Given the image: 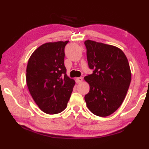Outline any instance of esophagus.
<instances>
[{
    "instance_id": "esophagus-1",
    "label": "esophagus",
    "mask_w": 149,
    "mask_h": 149,
    "mask_svg": "<svg viewBox=\"0 0 149 149\" xmlns=\"http://www.w3.org/2000/svg\"><path fill=\"white\" fill-rule=\"evenodd\" d=\"M75 81H76V83L79 84V83H81L82 81H83V77H77L75 79Z\"/></svg>"
}]
</instances>
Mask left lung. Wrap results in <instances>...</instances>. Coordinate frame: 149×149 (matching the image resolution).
<instances>
[{
	"mask_svg": "<svg viewBox=\"0 0 149 149\" xmlns=\"http://www.w3.org/2000/svg\"><path fill=\"white\" fill-rule=\"evenodd\" d=\"M88 66L92 74L84 77L90 85L84 96L90 111L99 116H107L118 109L127 94L131 72L127 57L115 46L87 40Z\"/></svg>",
	"mask_w": 149,
	"mask_h": 149,
	"instance_id": "obj_1",
	"label": "left lung"
}]
</instances>
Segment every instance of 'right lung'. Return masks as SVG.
I'll return each mask as SVG.
<instances>
[{"instance_id":"right-lung-1","label":"right lung","mask_w":149,"mask_h":149,"mask_svg":"<svg viewBox=\"0 0 149 149\" xmlns=\"http://www.w3.org/2000/svg\"><path fill=\"white\" fill-rule=\"evenodd\" d=\"M68 42L43 44L27 63L28 89L39 108L47 114H58L66 108L75 84L66 75L64 65L65 47Z\"/></svg>"}]
</instances>
